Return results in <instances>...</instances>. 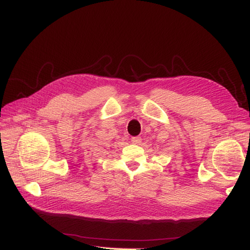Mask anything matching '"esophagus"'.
<instances>
[{
  "instance_id": "34e87169",
  "label": "esophagus",
  "mask_w": 250,
  "mask_h": 250,
  "mask_svg": "<svg viewBox=\"0 0 250 250\" xmlns=\"http://www.w3.org/2000/svg\"><path fill=\"white\" fill-rule=\"evenodd\" d=\"M131 141H132L133 145H140L141 141H142V139L140 137H133L132 139H131Z\"/></svg>"
}]
</instances>
